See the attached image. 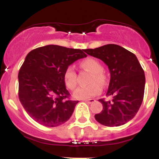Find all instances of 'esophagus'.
<instances>
[{"instance_id": "1", "label": "esophagus", "mask_w": 159, "mask_h": 159, "mask_svg": "<svg viewBox=\"0 0 159 159\" xmlns=\"http://www.w3.org/2000/svg\"><path fill=\"white\" fill-rule=\"evenodd\" d=\"M84 101L85 102H87L88 104H91V103L94 102L95 99H93V98H90V99H86V100H84Z\"/></svg>"}]
</instances>
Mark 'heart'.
<instances>
[{"label": "heart", "mask_w": 159, "mask_h": 159, "mask_svg": "<svg viewBox=\"0 0 159 159\" xmlns=\"http://www.w3.org/2000/svg\"><path fill=\"white\" fill-rule=\"evenodd\" d=\"M81 66L86 70L92 73L90 83L94 82L97 84H93L87 87H79L74 91L73 96L77 99H87L97 96L101 93V87L98 84L104 83V75L102 73V67L96 60L93 58H87L81 63ZM64 81L66 86L69 90H74L77 85V75L75 68L72 66H69L64 72Z\"/></svg>", "instance_id": "b5f03b06"}]
</instances>
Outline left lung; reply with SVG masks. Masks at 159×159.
Listing matches in <instances>:
<instances>
[{"label":"left lung","mask_w":159,"mask_h":159,"mask_svg":"<svg viewBox=\"0 0 159 159\" xmlns=\"http://www.w3.org/2000/svg\"><path fill=\"white\" fill-rule=\"evenodd\" d=\"M89 55L100 59L108 67L110 83L106 96L99 99L103 110L95 115L96 121L105 126H120L134 118L143 102L145 75L137 57L118 45L107 44L86 49Z\"/></svg>","instance_id":"8db88e82"}]
</instances>
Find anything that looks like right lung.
<instances>
[{"instance_id":"1","label":"right lung","mask_w":159,"mask_h":159,"mask_svg":"<svg viewBox=\"0 0 159 159\" xmlns=\"http://www.w3.org/2000/svg\"><path fill=\"white\" fill-rule=\"evenodd\" d=\"M84 52L48 45L27 54L18 75L19 97L26 112L38 123L56 127L71 117L78 101L69 99L64 72L69 65L87 57Z\"/></svg>"}]
</instances>
